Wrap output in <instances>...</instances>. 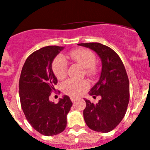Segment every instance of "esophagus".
I'll return each mask as SVG.
<instances>
[{"label": "esophagus", "mask_w": 150, "mask_h": 150, "mask_svg": "<svg viewBox=\"0 0 150 150\" xmlns=\"http://www.w3.org/2000/svg\"><path fill=\"white\" fill-rule=\"evenodd\" d=\"M70 100H71V101L72 102V103H74V102H75V100H76L77 99L75 98H73V97H71V98H70Z\"/></svg>", "instance_id": "1"}]
</instances>
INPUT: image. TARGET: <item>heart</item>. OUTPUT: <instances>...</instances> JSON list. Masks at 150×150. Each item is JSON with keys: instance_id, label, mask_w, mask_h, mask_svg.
Instances as JSON below:
<instances>
[{"instance_id": "heart-1", "label": "heart", "mask_w": 150, "mask_h": 150, "mask_svg": "<svg viewBox=\"0 0 150 150\" xmlns=\"http://www.w3.org/2000/svg\"><path fill=\"white\" fill-rule=\"evenodd\" d=\"M73 60L78 62L81 66L86 68V72L90 75H93L95 72L94 65L96 60V57L92 51L88 49H79L71 53ZM52 71L55 77L59 80L65 78L67 75L68 63L65 57L62 55H59L55 57L52 62ZM90 84L86 80H78L69 79L62 84V88L64 93L72 97H77L80 95L85 90L89 88Z\"/></svg>"}]
</instances>
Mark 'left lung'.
<instances>
[{"label": "left lung", "instance_id": "1", "mask_svg": "<svg viewBox=\"0 0 150 150\" xmlns=\"http://www.w3.org/2000/svg\"><path fill=\"white\" fill-rule=\"evenodd\" d=\"M78 45L95 51L102 61L98 82L90 90V95L101 96L98 103L85 100L83 110L85 123L94 131L109 132L125 117L129 100V83L125 67L112 49L99 42L80 43Z\"/></svg>", "mask_w": 150, "mask_h": 150}]
</instances>
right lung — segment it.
<instances>
[{
	"label": "right lung",
	"mask_w": 150,
	"mask_h": 150,
	"mask_svg": "<svg viewBox=\"0 0 150 150\" xmlns=\"http://www.w3.org/2000/svg\"><path fill=\"white\" fill-rule=\"evenodd\" d=\"M63 48L50 45L33 52L26 59L20 77V100L25 116L36 131L45 136L56 135L65 129L72 105L67 95L57 104L49 100L57 83L52 62Z\"/></svg>",
	"instance_id": "1"
}]
</instances>
